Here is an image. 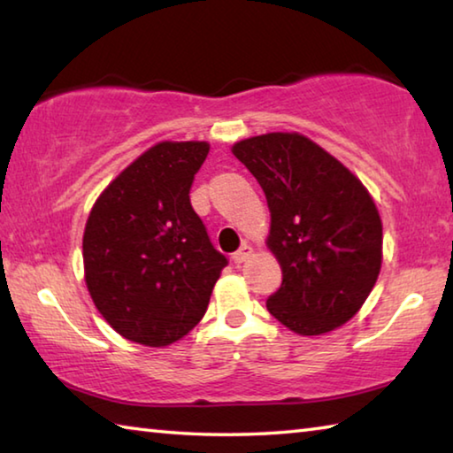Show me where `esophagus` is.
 Instances as JSON below:
<instances>
[{"label":"esophagus","mask_w":453,"mask_h":453,"mask_svg":"<svg viewBox=\"0 0 453 453\" xmlns=\"http://www.w3.org/2000/svg\"><path fill=\"white\" fill-rule=\"evenodd\" d=\"M251 254H254V250H251V245H250V243H242V248L237 250L232 257H234L235 264H243L245 259H248Z\"/></svg>","instance_id":"obj_1"}]
</instances>
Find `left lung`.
Masks as SVG:
<instances>
[{"mask_svg":"<svg viewBox=\"0 0 453 453\" xmlns=\"http://www.w3.org/2000/svg\"><path fill=\"white\" fill-rule=\"evenodd\" d=\"M232 151L272 213L267 248L281 265V286L267 310L300 335L346 324L381 267V219L364 183L300 134L256 135Z\"/></svg>","mask_w":453,"mask_h":453,"instance_id":"left-lung-1","label":"left lung"}]
</instances>
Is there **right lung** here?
Returning <instances> with one entry per match:
<instances>
[{"mask_svg": "<svg viewBox=\"0 0 453 453\" xmlns=\"http://www.w3.org/2000/svg\"><path fill=\"white\" fill-rule=\"evenodd\" d=\"M210 143L162 142L127 165L89 211L83 267L96 308L119 335L162 348L208 310L227 265L191 208Z\"/></svg>", "mask_w": 453, "mask_h": 453, "instance_id": "1", "label": "right lung"}]
</instances>
